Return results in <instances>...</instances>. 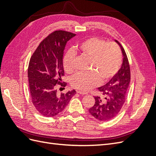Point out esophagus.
Returning a JSON list of instances; mask_svg holds the SVG:
<instances>
[{
  "label": "esophagus",
  "mask_w": 156,
  "mask_h": 156,
  "mask_svg": "<svg viewBox=\"0 0 156 156\" xmlns=\"http://www.w3.org/2000/svg\"><path fill=\"white\" fill-rule=\"evenodd\" d=\"M77 92L80 94H81V95H85V94H87V92H83V91H80V90H77Z\"/></svg>",
  "instance_id": "esophagus-1"
}]
</instances>
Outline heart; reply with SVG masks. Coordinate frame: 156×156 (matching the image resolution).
Listing matches in <instances>:
<instances>
[{
  "label": "heart",
  "instance_id": "heart-1",
  "mask_svg": "<svg viewBox=\"0 0 156 156\" xmlns=\"http://www.w3.org/2000/svg\"><path fill=\"white\" fill-rule=\"evenodd\" d=\"M75 51L92 58L89 72H79L72 79V86L80 90L88 91L100 83L107 82L119 70L122 63V53L114 42H107L98 37H91L75 47ZM75 53L69 51L64 56L63 66L68 73L74 71ZM95 72H94V71Z\"/></svg>",
  "mask_w": 156,
  "mask_h": 156
}]
</instances>
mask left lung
Instances as JSON below:
<instances>
[{
  "instance_id": "obj_1",
  "label": "left lung",
  "mask_w": 156,
  "mask_h": 156,
  "mask_svg": "<svg viewBox=\"0 0 156 156\" xmlns=\"http://www.w3.org/2000/svg\"><path fill=\"white\" fill-rule=\"evenodd\" d=\"M115 41L120 45L123 55L122 66L109 81L98 88L103 98L94 97L95 104L88 110L90 114L100 121L111 120L119 114L125 103L130 82V68L126 53L119 42Z\"/></svg>"
}]
</instances>
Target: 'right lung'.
<instances>
[{"label": "right lung", "mask_w": 156, "mask_h": 156, "mask_svg": "<svg viewBox=\"0 0 156 156\" xmlns=\"http://www.w3.org/2000/svg\"><path fill=\"white\" fill-rule=\"evenodd\" d=\"M76 34L64 30L52 32L42 41L32 55L28 68L29 90L33 105L42 116L52 117L62 112L75 90L57 93L56 87L66 86L64 76L63 55L67 41Z\"/></svg>", "instance_id": "obj_1"}]
</instances>
